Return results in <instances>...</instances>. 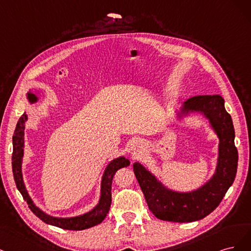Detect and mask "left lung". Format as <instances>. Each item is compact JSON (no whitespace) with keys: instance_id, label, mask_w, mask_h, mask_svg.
Here are the masks:
<instances>
[{"instance_id":"8db88e82","label":"left lung","mask_w":251,"mask_h":251,"mask_svg":"<svg viewBox=\"0 0 251 251\" xmlns=\"http://www.w3.org/2000/svg\"><path fill=\"white\" fill-rule=\"evenodd\" d=\"M200 114L208 120L219 139L217 165L213 176L196 190L178 192L167 188L142 164H133V172L149 209L156 218L171 222H193L203 219L219 205L237 174L238 150L230 115L219 95L196 96L182 103L175 118L182 120Z\"/></svg>"}]
</instances>
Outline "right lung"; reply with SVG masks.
<instances>
[{"mask_svg": "<svg viewBox=\"0 0 251 251\" xmlns=\"http://www.w3.org/2000/svg\"><path fill=\"white\" fill-rule=\"evenodd\" d=\"M31 96H33L37 100V97L32 94L28 93V100ZM28 120V116L26 112L20 118L19 122L15 127L14 134L12 137V172L15 184L17 188L22 194V196L25 200L30 209L35 216H37L40 220L44 221L47 224H50L53 226H57V227L63 229H70V230H82L93 227L95 225L100 224L106 217L107 213L109 212V207L111 204V183L114 175L119 169L124 168L130 165L129 161L124 155L119 156L115 159L110 160L108 165L105 168L104 172L102 174L101 178V188H100V198L98 203L94 206L91 211H88L82 215L75 216V217H54L51 215H48L45 213L43 209H40L38 206L32 200L29 193L26 189L25 182L23 178V157H24V148H25V140H24V135H25V124Z\"/></svg>", "mask_w": 251, "mask_h": 251, "instance_id": "add662e5", "label": "right lung"}]
</instances>
